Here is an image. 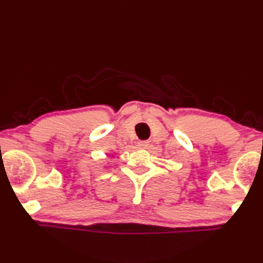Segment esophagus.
<instances>
[{"label":"esophagus","mask_w":263,"mask_h":263,"mask_svg":"<svg viewBox=\"0 0 263 263\" xmlns=\"http://www.w3.org/2000/svg\"><path fill=\"white\" fill-rule=\"evenodd\" d=\"M138 144H139V147H140V148L146 149V148L149 146V141H147V140H143V141H140V142H139Z\"/></svg>","instance_id":"esophagus-1"}]
</instances>
